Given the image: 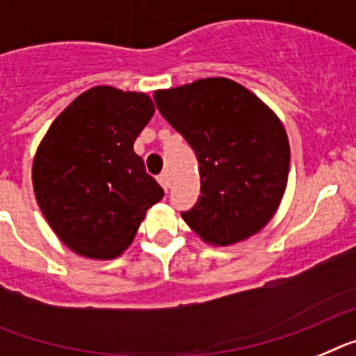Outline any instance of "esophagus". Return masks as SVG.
I'll return each instance as SVG.
<instances>
[{
  "label": "esophagus",
  "instance_id": "obj_1",
  "mask_svg": "<svg viewBox=\"0 0 356 356\" xmlns=\"http://www.w3.org/2000/svg\"><path fill=\"white\" fill-rule=\"evenodd\" d=\"M157 182H159L161 186H163V190L168 191L170 177H168V174H166V172H163V174H161V175H157Z\"/></svg>",
  "mask_w": 356,
  "mask_h": 356
}]
</instances>
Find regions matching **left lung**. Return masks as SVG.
<instances>
[{
  "instance_id": "left-lung-1",
  "label": "left lung",
  "mask_w": 356,
  "mask_h": 356,
  "mask_svg": "<svg viewBox=\"0 0 356 356\" xmlns=\"http://www.w3.org/2000/svg\"><path fill=\"white\" fill-rule=\"evenodd\" d=\"M154 100L199 161L200 195L181 211L184 222L213 245L258 233L276 213L289 179V138L276 114L229 79L156 91Z\"/></svg>"
}]
</instances>
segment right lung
I'll return each instance as SVG.
<instances>
[{
    "instance_id": "right-lung-1",
    "label": "right lung",
    "mask_w": 356,
    "mask_h": 356,
    "mask_svg": "<svg viewBox=\"0 0 356 356\" xmlns=\"http://www.w3.org/2000/svg\"><path fill=\"white\" fill-rule=\"evenodd\" d=\"M154 116L145 92L97 86L71 102L37 148L32 179L42 215L76 254L111 259L134 240L163 188L134 141Z\"/></svg>"
}]
</instances>
